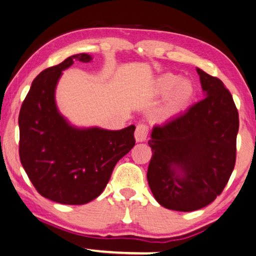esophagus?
I'll return each instance as SVG.
<instances>
[{"mask_svg":"<svg viewBox=\"0 0 256 256\" xmlns=\"http://www.w3.org/2000/svg\"><path fill=\"white\" fill-rule=\"evenodd\" d=\"M148 125L145 124H138L137 125V128H136V132H134V137H136V140L137 142H145L146 138H148Z\"/></svg>","mask_w":256,"mask_h":256,"instance_id":"34e87169","label":"esophagus"}]
</instances>
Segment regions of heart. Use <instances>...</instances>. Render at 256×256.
<instances>
[{"label": "heart", "instance_id": "b5f03b06", "mask_svg": "<svg viewBox=\"0 0 256 256\" xmlns=\"http://www.w3.org/2000/svg\"><path fill=\"white\" fill-rule=\"evenodd\" d=\"M156 88L160 94H170L164 106V114L166 116L182 112L190 103L196 92L190 80H182V77L174 74H162L156 80Z\"/></svg>", "mask_w": 256, "mask_h": 256}]
</instances>
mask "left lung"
I'll return each instance as SVG.
<instances>
[{
  "label": "left lung",
  "instance_id": "1",
  "mask_svg": "<svg viewBox=\"0 0 256 256\" xmlns=\"http://www.w3.org/2000/svg\"><path fill=\"white\" fill-rule=\"evenodd\" d=\"M206 97L153 128L148 182L165 208L192 212L220 196L234 170L239 114L219 78L196 69Z\"/></svg>",
  "mask_w": 256,
  "mask_h": 256
}]
</instances>
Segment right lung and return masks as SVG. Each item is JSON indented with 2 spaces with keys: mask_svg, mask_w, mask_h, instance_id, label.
<instances>
[{
  "mask_svg": "<svg viewBox=\"0 0 256 256\" xmlns=\"http://www.w3.org/2000/svg\"><path fill=\"white\" fill-rule=\"evenodd\" d=\"M92 57L78 54L43 70L18 116L20 159L40 196L64 205H83L106 187L116 164L136 144V126L118 131L78 128L58 112L54 90L62 71Z\"/></svg>",
  "mask_w": 256,
  "mask_h": 256,
  "instance_id": "obj_1",
  "label": "right lung"
}]
</instances>
